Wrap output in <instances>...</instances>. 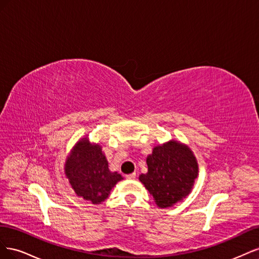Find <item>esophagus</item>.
I'll return each instance as SVG.
<instances>
[{
  "label": "esophagus",
  "mask_w": 259,
  "mask_h": 259,
  "mask_svg": "<svg viewBox=\"0 0 259 259\" xmlns=\"http://www.w3.org/2000/svg\"><path fill=\"white\" fill-rule=\"evenodd\" d=\"M136 178V173H133V174H128L126 175V179H130V180H133Z\"/></svg>",
  "instance_id": "1"
}]
</instances>
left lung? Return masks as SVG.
I'll use <instances>...</instances> for the list:
<instances>
[{
  "instance_id": "1",
  "label": "left lung",
  "mask_w": 259,
  "mask_h": 259,
  "mask_svg": "<svg viewBox=\"0 0 259 259\" xmlns=\"http://www.w3.org/2000/svg\"><path fill=\"white\" fill-rule=\"evenodd\" d=\"M148 173L139 176L156 205L170 207L190 193L198 163L189 148L175 140L158 146L147 158Z\"/></svg>"
}]
</instances>
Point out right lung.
<instances>
[{
	"mask_svg": "<svg viewBox=\"0 0 259 259\" xmlns=\"http://www.w3.org/2000/svg\"><path fill=\"white\" fill-rule=\"evenodd\" d=\"M65 173L75 193L93 204L105 201L123 177L109 170L108 161L98 145L83 138L75 145L65 166Z\"/></svg>",
	"mask_w": 259,
	"mask_h": 259,
	"instance_id": "1",
	"label": "right lung"
}]
</instances>
